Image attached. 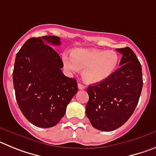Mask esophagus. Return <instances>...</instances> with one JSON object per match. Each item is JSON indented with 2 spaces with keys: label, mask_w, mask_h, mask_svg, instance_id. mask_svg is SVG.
<instances>
[{
  "label": "esophagus",
  "mask_w": 156,
  "mask_h": 156,
  "mask_svg": "<svg viewBox=\"0 0 156 156\" xmlns=\"http://www.w3.org/2000/svg\"><path fill=\"white\" fill-rule=\"evenodd\" d=\"M78 88L80 90H83V89H85V87L82 83H78Z\"/></svg>",
  "instance_id": "1"
}]
</instances>
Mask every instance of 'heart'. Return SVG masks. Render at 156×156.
Listing matches in <instances>:
<instances>
[{
	"label": "heart",
	"instance_id": "b5f03b06",
	"mask_svg": "<svg viewBox=\"0 0 156 156\" xmlns=\"http://www.w3.org/2000/svg\"><path fill=\"white\" fill-rule=\"evenodd\" d=\"M62 59L67 71L76 73L80 69H83V80L89 84H96L106 80L114 73L119 58L112 50L75 48L72 55L62 54Z\"/></svg>",
	"mask_w": 156,
	"mask_h": 156
}]
</instances>
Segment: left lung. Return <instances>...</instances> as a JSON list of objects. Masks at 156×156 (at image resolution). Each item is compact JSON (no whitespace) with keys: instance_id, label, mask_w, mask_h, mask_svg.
Listing matches in <instances>:
<instances>
[{"instance_id":"1","label":"left lung","mask_w":156,"mask_h":156,"mask_svg":"<svg viewBox=\"0 0 156 156\" xmlns=\"http://www.w3.org/2000/svg\"><path fill=\"white\" fill-rule=\"evenodd\" d=\"M122 54L119 69L101 83L87 89L86 115L95 129L112 131L129 119L137 107L143 87L142 69L129 48H116Z\"/></svg>"}]
</instances>
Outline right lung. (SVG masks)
Wrapping results in <instances>:
<instances>
[{
    "mask_svg": "<svg viewBox=\"0 0 156 156\" xmlns=\"http://www.w3.org/2000/svg\"><path fill=\"white\" fill-rule=\"evenodd\" d=\"M56 36L34 37L16 55L13 84L18 105L28 121L39 127L55 126L77 93V82L63 74V62L52 45Z\"/></svg>",
    "mask_w": 156,
    "mask_h": 156,
    "instance_id": "obj_1",
    "label": "right lung"
}]
</instances>
